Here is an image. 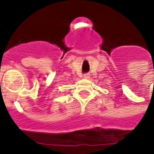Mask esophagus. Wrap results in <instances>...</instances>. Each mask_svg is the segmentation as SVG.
Returning <instances> with one entry per match:
<instances>
[{"instance_id":"obj_1","label":"esophagus","mask_w":154,"mask_h":154,"mask_svg":"<svg viewBox=\"0 0 154 154\" xmlns=\"http://www.w3.org/2000/svg\"><path fill=\"white\" fill-rule=\"evenodd\" d=\"M89 77H90L89 73H85L84 74V78H85V79H89Z\"/></svg>"}]
</instances>
